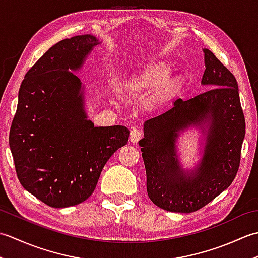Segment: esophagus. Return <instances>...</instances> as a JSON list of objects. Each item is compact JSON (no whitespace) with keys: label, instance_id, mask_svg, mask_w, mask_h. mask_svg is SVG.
I'll return each mask as SVG.
<instances>
[{"label":"esophagus","instance_id":"1","mask_svg":"<svg viewBox=\"0 0 258 258\" xmlns=\"http://www.w3.org/2000/svg\"><path fill=\"white\" fill-rule=\"evenodd\" d=\"M143 138V132H142L141 130L139 128H133L131 131V134H130V140L132 143H138V142Z\"/></svg>","mask_w":258,"mask_h":258}]
</instances>
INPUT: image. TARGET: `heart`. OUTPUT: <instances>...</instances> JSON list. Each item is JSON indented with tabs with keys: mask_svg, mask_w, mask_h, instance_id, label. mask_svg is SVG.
Returning <instances> with one entry per match:
<instances>
[{
	"mask_svg": "<svg viewBox=\"0 0 258 258\" xmlns=\"http://www.w3.org/2000/svg\"><path fill=\"white\" fill-rule=\"evenodd\" d=\"M171 74V65L166 62L157 63L131 76V79L126 82V89L135 95L155 92L164 86L171 92H175L179 87V84L175 80L168 81Z\"/></svg>",
	"mask_w": 258,
	"mask_h": 258,
	"instance_id": "1",
	"label": "heart"
}]
</instances>
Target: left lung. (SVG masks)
I'll return each instance as SVG.
<instances>
[{
    "mask_svg": "<svg viewBox=\"0 0 258 258\" xmlns=\"http://www.w3.org/2000/svg\"><path fill=\"white\" fill-rule=\"evenodd\" d=\"M203 51L202 84L212 89L187 101L178 98L168 111L147 119L139 142L147 194L168 212L199 211L232 184L239 167L245 117L237 81L210 50ZM204 123L209 124L205 154L194 170L185 171L176 154V138L179 130Z\"/></svg>",
    "mask_w": 258,
    "mask_h": 258,
    "instance_id": "8db88e82",
    "label": "left lung"
}]
</instances>
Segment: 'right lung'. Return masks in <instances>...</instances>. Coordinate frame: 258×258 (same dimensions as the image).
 Listing matches in <instances>:
<instances>
[{"mask_svg": "<svg viewBox=\"0 0 258 258\" xmlns=\"http://www.w3.org/2000/svg\"><path fill=\"white\" fill-rule=\"evenodd\" d=\"M100 44L90 34L65 38L27 71L9 143L22 186L46 205H78L94 191L102 169L130 131L96 127L84 111L83 86L72 71Z\"/></svg>", "mask_w": 258, "mask_h": 258, "instance_id": "obj_1", "label": "right lung"}]
</instances>
